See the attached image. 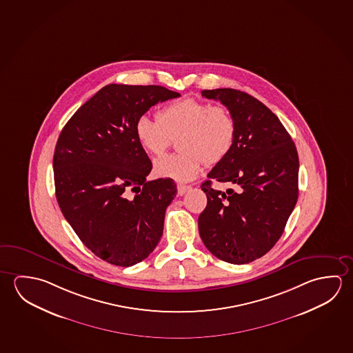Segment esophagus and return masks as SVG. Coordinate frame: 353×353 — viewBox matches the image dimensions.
Wrapping results in <instances>:
<instances>
[{"label":"esophagus","instance_id":"1","mask_svg":"<svg viewBox=\"0 0 353 353\" xmlns=\"http://www.w3.org/2000/svg\"><path fill=\"white\" fill-rule=\"evenodd\" d=\"M190 190H191V187H190V185H177V193H179V196H185V193L190 191Z\"/></svg>","mask_w":353,"mask_h":353}]
</instances>
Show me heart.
Instances as JSON below:
<instances>
[{
  "instance_id": "obj_1",
  "label": "heart",
  "mask_w": 353,
  "mask_h": 353,
  "mask_svg": "<svg viewBox=\"0 0 353 353\" xmlns=\"http://www.w3.org/2000/svg\"><path fill=\"white\" fill-rule=\"evenodd\" d=\"M140 148L152 157H160L179 137V152L159 159L154 163L159 177L190 182L201 174L204 163H218L232 151L236 124L224 105L196 99L170 103L157 112V121L141 116L134 127Z\"/></svg>"
}]
</instances>
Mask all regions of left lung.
Masks as SVG:
<instances>
[{"label":"left lung","mask_w":353,"mask_h":353,"mask_svg":"<svg viewBox=\"0 0 353 353\" xmlns=\"http://www.w3.org/2000/svg\"><path fill=\"white\" fill-rule=\"evenodd\" d=\"M232 112L236 137L229 155L218 162L202 185L207 207L198 218L205 248L234 265L260 259L282 236L298 201L299 159L278 117L249 93L234 88L204 90ZM239 185L214 190L211 181Z\"/></svg>","instance_id":"8db88e82"}]
</instances>
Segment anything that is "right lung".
Here are the masks:
<instances>
[{
  "instance_id": "1",
  "label": "right lung",
  "mask_w": 353,
  "mask_h": 353,
  "mask_svg": "<svg viewBox=\"0 0 353 353\" xmlns=\"http://www.w3.org/2000/svg\"><path fill=\"white\" fill-rule=\"evenodd\" d=\"M179 96L155 85L110 83L59 135L52 160L59 207L87 249L108 263L137 265L161 239L177 188L171 179L146 181L152 163L134 127L152 105Z\"/></svg>"
}]
</instances>
